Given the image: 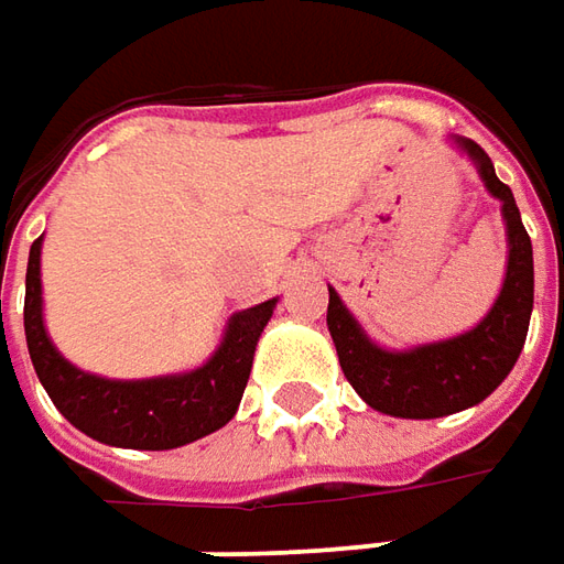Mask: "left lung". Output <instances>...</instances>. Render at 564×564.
I'll return each mask as SVG.
<instances>
[{
  "label": "left lung",
  "instance_id": "1",
  "mask_svg": "<svg viewBox=\"0 0 564 564\" xmlns=\"http://www.w3.org/2000/svg\"><path fill=\"white\" fill-rule=\"evenodd\" d=\"M459 148L478 163L485 185L503 203L509 234V265L503 290L488 317L447 343H432L413 351L377 348L346 312V305L330 290L327 327H330L339 367L351 389L379 413L404 420H435L466 411L507 379L528 336V321L534 308V256L531 237L524 231L516 197L494 172L488 153L475 141H459Z\"/></svg>",
  "mask_w": 564,
  "mask_h": 564
}]
</instances>
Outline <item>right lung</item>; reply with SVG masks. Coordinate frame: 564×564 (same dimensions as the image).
<instances>
[{"instance_id": "obj_1", "label": "right lung", "mask_w": 564, "mask_h": 564, "mask_svg": "<svg viewBox=\"0 0 564 564\" xmlns=\"http://www.w3.org/2000/svg\"><path fill=\"white\" fill-rule=\"evenodd\" d=\"M40 247L42 237L33 240L26 259V348L45 392L73 426L113 447L170 451L197 442L231 420L250 379L256 343L278 299L234 314L221 346L200 370L185 377L113 382L76 370L48 343L42 327Z\"/></svg>"}]
</instances>
